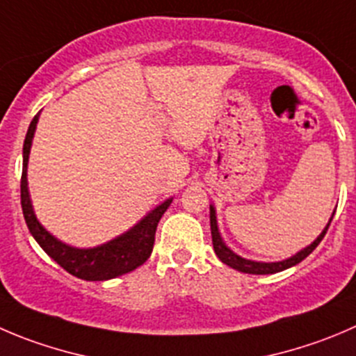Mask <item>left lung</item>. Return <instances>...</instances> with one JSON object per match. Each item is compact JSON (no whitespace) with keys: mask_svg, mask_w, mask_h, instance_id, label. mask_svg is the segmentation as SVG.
<instances>
[{"mask_svg":"<svg viewBox=\"0 0 356 356\" xmlns=\"http://www.w3.org/2000/svg\"><path fill=\"white\" fill-rule=\"evenodd\" d=\"M332 217H334V213H332ZM332 217H330V220H332ZM330 220H329V224L325 226V229L320 233V236L316 238L312 245H308L306 248H302L301 252H298V254L292 255V257L285 259V261H280V262H255V261H248V259L240 257V255L234 254L231 248L226 247V243H224L222 238H220L219 229H217L216 210H213V207L210 205V229H212V243H213V250H216L217 257H219L224 264H227L229 268H233V270H238V271H241V273H248V275L278 273V271L287 270V268H291V266L299 264L302 259L308 257V255L312 254L316 247H318V243L323 240L327 229H329Z\"/></svg>","mask_w":356,"mask_h":356,"instance_id":"8db88e82","label":"left lung"}]
</instances>
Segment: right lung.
<instances>
[{"mask_svg": "<svg viewBox=\"0 0 356 356\" xmlns=\"http://www.w3.org/2000/svg\"><path fill=\"white\" fill-rule=\"evenodd\" d=\"M38 113L31 122L27 130L26 140H24V163H22V177H20V203H22L24 219L34 240L40 243V247L54 259L57 264H60L67 273L81 278V280L102 282L109 278H116L120 275H125L139 268L140 264L149 259L154 245V234H156L158 222L165 210L170 207L172 198L158 205L151 210L137 226L127 231L122 236L108 241L95 248H74L62 243L57 238L51 236L34 216L33 205H31L29 189H27V160H29L31 143H33L34 130L38 123Z\"/></svg>", "mask_w": 356, "mask_h": 356, "instance_id": "1", "label": "right lung"}]
</instances>
